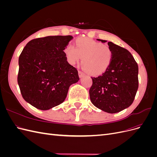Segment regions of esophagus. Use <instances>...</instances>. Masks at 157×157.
Instances as JSON below:
<instances>
[{
	"instance_id": "34e87169",
	"label": "esophagus",
	"mask_w": 157,
	"mask_h": 157,
	"mask_svg": "<svg viewBox=\"0 0 157 157\" xmlns=\"http://www.w3.org/2000/svg\"><path fill=\"white\" fill-rule=\"evenodd\" d=\"M84 75V73L83 72H82L81 71H78V76L80 78H82Z\"/></svg>"
}]
</instances>
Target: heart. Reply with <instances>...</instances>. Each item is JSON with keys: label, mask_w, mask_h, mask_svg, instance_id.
I'll list each match as a JSON object with an SVG mask.
<instances>
[{"label": "heart", "mask_w": 157, "mask_h": 157, "mask_svg": "<svg viewBox=\"0 0 157 157\" xmlns=\"http://www.w3.org/2000/svg\"><path fill=\"white\" fill-rule=\"evenodd\" d=\"M64 54L71 65L78 63L82 58V65L87 73L92 75L101 74L109 67L113 52L107 45L87 38H78L75 41V47L67 45Z\"/></svg>", "instance_id": "1"}]
</instances>
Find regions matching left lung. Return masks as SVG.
<instances>
[{
	"instance_id": "obj_1",
	"label": "left lung",
	"mask_w": 157,
	"mask_h": 157,
	"mask_svg": "<svg viewBox=\"0 0 157 157\" xmlns=\"http://www.w3.org/2000/svg\"><path fill=\"white\" fill-rule=\"evenodd\" d=\"M107 44L113 52L111 63L101 75L91 77L89 94L94 106L116 113L130 107L134 100L138 89V65L129 51L112 42Z\"/></svg>"
}]
</instances>
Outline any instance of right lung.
Masks as SVG:
<instances>
[{
  "label": "right lung",
  "mask_w": 157,
  "mask_h": 157,
  "mask_svg": "<svg viewBox=\"0 0 157 157\" xmlns=\"http://www.w3.org/2000/svg\"><path fill=\"white\" fill-rule=\"evenodd\" d=\"M73 37L48 36L33 39L19 57L17 83L23 98L33 107L48 110L63 103L78 71L67 61L64 49Z\"/></svg>",
  "instance_id": "right-lung-1"
}]
</instances>
